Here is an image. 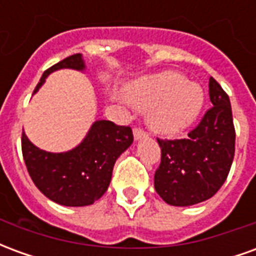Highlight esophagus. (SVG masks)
Segmentation results:
<instances>
[{
	"instance_id": "obj_1",
	"label": "esophagus",
	"mask_w": 256,
	"mask_h": 256,
	"mask_svg": "<svg viewBox=\"0 0 256 256\" xmlns=\"http://www.w3.org/2000/svg\"><path fill=\"white\" fill-rule=\"evenodd\" d=\"M133 136H134V140H136V141H138V140L141 138H145V137H146V133H145L142 128H136L133 130Z\"/></svg>"
}]
</instances>
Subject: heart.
Returning a JSON list of instances; mask_svg holds the SVG:
<instances>
[{"label": "heart", "instance_id": "1", "mask_svg": "<svg viewBox=\"0 0 256 256\" xmlns=\"http://www.w3.org/2000/svg\"><path fill=\"white\" fill-rule=\"evenodd\" d=\"M126 98L140 111H146L150 128L163 136H176L198 120L204 106V90L174 70L142 75L126 88Z\"/></svg>", "mask_w": 256, "mask_h": 256}]
</instances>
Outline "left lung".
Here are the masks:
<instances>
[{
  "label": "left lung",
  "instance_id": "8db88e82",
  "mask_svg": "<svg viewBox=\"0 0 256 256\" xmlns=\"http://www.w3.org/2000/svg\"><path fill=\"white\" fill-rule=\"evenodd\" d=\"M212 106L184 140H158L160 166L155 189L167 204L188 207L212 198L228 178L234 156V126L229 97L214 78L208 82Z\"/></svg>",
  "mask_w": 256,
  "mask_h": 256
}]
</instances>
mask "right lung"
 <instances>
[{"mask_svg":"<svg viewBox=\"0 0 256 256\" xmlns=\"http://www.w3.org/2000/svg\"><path fill=\"white\" fill-rule=\"evenodd\" d=\"M84 71L80 53L64 58L46 70L34 94L45 79L58 70ZM133 144L132 128L111 120H96L82 142L67 152H46L22 136V150L32 182L48 198L67 207L90 206L106 192L115 162Z\"/></svg>","mask_w":256,"mask_h":256,"instance_id":"obj_1","label":"right lung"}]
</instances>
